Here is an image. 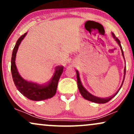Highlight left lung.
Wrapping results in <instances>:
<instances>
[{"mask_svg": "<svg viewBox=\"0 0 134 134\" xmlns=\"http://www.w3.org/2000/svg\"><path fill=\"white\" fill-rule=\"evenodd\" d=\"M111 36H112V37L113 38V39H114L116 41V43H117L118 45H119L120 48L121 52V54H122L123 57H124V60H125V58H124V52H123L122 47H121V44H120V41L119 40H118V38H116V36H115V35H114V33H111ZM125 73H126V66L125 67V68H124V79H123L122 83H121V86L119 88V90L117 91V92H116V93H115L114 95H113V96H112L108 97V98H99V97H96V96H94V95L91 94L89 93V92L87 91L86 90L85 87L83 86L82 82H81V79H80L79 72H78L77 70H76L77 81V86H78V88H79L80 93H81V94L82 95V96L84 98V99H87V100H88V101H92V102L96 103L103 104V103H105L108 102V101H110V99H111L112 98H113V97L115 96L116 94H117V93H118V91H119L120 90V89H121V86H122V85H123V83H124V80H125Z\"/></svg>", "mask_w": 134, "mask_h": 134, "instance_id": "left-lung-1", "label": "left lung"}]
</instances>
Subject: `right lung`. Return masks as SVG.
Segmentation results:
<instances>
[{
  "instance_id": "right-lung-1",
  "label": "right lung",
  "mask_w": 134,
  "mask_h": 134,
  "mask_svg": "<svg viewBox=\"0 0 134 134\" xmlns=\"http://www.w3.org/2000/svg\"><path fill=\"white\" fill-rule=\"evenodd\" d=\"M27 33L22 35L17 41L13 49L11 58V73L15 86L18 90L24 96L33 101H42L51 98L55 94L58 82L62 75L64 67L58 66L55 69L51 79L47 84H39L24 79L19 74L16 65V53L21 41Z\"/></svg>"
}]
</instances>
